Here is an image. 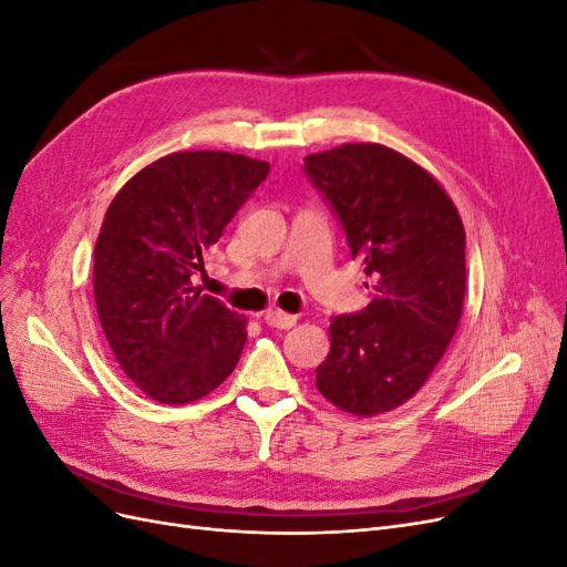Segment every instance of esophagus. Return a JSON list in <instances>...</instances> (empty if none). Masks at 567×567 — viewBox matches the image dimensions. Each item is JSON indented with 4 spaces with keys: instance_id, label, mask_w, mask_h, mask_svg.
<instances>
[{
    "instance_id": "obj_1",
    "label": "esophagus",
    "mask_w": 567,
    "mask_h": 567,
    "mask_svg": "<svg viewBox=\"0 0 567 567\" xmlns=\"http://www.w3.org/2000/svg\"><path fill=\"white\" fill-rule=\"evenodd\" d=\"M298 317L296 315H286L281 310H269L265 315V323L271 326V329H290V326H296Z\"/></svg>"
}]
</instances>
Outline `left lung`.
Masks as SVG:
<instances>
[{
	"instance_id": "left-lung-1",
	"label": "left lung",
	"mask_w": 567,
	"mask_h": 567,
	"mask_svg": "<svg viewBox=\"0 0 567 567\" xmlns=\"http://www.w3.org/2000/svg\"><path fill=\"white\" fill-rule=\"evenodd\" d=\"M305 173L375 290L362 312L331 319V352L317 367V388L348 414H383L414 398L458 329L466 231L440 182L388 146L312 153Z\"/></svg>"
}]
</instances>
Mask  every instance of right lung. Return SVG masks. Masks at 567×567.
I'll use <instances>...</instances> for the list:
<instances>
[{
  "label": "right lung",
  "mask_w": 567,
  "mask_h": 567,
  "mask_svg": "<svg viewBox=\"0 0 567 567\" xmlns=\"http://www.w3.org/2000/svg\"><path fill=\"white\" fill-rule=\"evenodd\" d=\"M269 175L227 151H179L140 169L111 200L94 246L101 329L151 400L188 404L236 369L246 319L203 296V252Z\"/></svg>",
  "instance_id": "add662e5"
}]
</instances>
